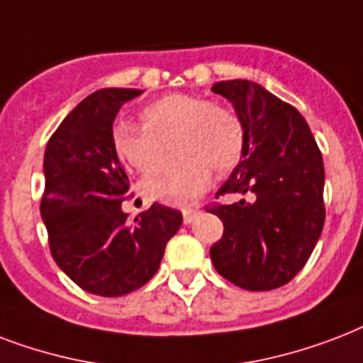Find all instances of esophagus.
<instances>
[{
  "instance_id": "34e87169",
  "label": "esophagus",
  "mask_w": 363,
  "mask_h": 363,
  "mask_svg": "<svg viewBox=\"0 0 363 363\" xmlns=\"http://www.w3.org/2000/svg\"><path fill=\"white\" fill-rule=\"evenodd\" d=\"M196 213L199 208H184V223H191L196 218Z\"/></svg>"
}]
</instances>
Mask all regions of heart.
Listing matches in <instances>:
<instances>
[{
	"label": "heart",
	"mask_w": 363,
	"mask_h": 363,
	"mask_svg": "<svg viewBox=\"0 0 363 363\" xmlns=\"http://www.w3.org/2000/svg\"><path fill=\"white\" fill-rule=\"evenodd\" d=\"M142 125L117 121L111 147L123 164L147 174L160 162L171 140L177 155L145 179V193L168 204L193 201L206 189L213 172L240 164L246 150L242 121L233 109L193 94H168L145 104Z\"/></svg>",
	"instance_id": "heart-1"
}]
</instances>
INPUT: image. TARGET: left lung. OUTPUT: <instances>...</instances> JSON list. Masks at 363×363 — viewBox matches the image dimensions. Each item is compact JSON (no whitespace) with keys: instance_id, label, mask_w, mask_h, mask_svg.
I'll return each instance as SVG.
<instances>
[{"instance_id":"left-lung-1","label":"left lung","mask_w":363,"mask_h":363,"mask_svg":"<svg viewBox=\"0 0 363 363\" xmlns=\"http://www.w3.org/2000/svg\"><path fill=\"white\" fill-rule=\"evenodd\" d=\"M212 92L233 104L246 134L242 161L216 199L252 195V201L208 208L223 221L210 257L238 288H280L305 267L322 235V153L303 115L257 83L220 81Z\"/></svg>"}]
</instances>
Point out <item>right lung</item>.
<instances>
[{
	"label": "right lung",
	"instance_id": "right-lung-1",
	"mask_svg": "<svg viewBox=\"0 0 363 363\" xmlns=\"http://www.w3.org/2000/svg\"><path fill=\"white\" fill-rule=\"evenodd\" d=\"M138 89H102L62 121L45 150L41 218L56 265L79 288L121 297L150 282L164 248L182 225V212L151 204L126 220L121 202L128 176L111 147L121 106Z\"/></svg>",
	"mask_w": 363,
	"mask_h": 363
}]
</instances>
